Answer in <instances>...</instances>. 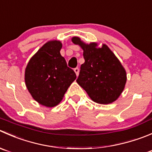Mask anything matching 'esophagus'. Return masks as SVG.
<instances>
[{
    "instance_id": "1",
    "label": "esophagus",
    "mask_w": 152,
    "mask_h": 152,
    "mask_svg": "<svg viewBox=\"0 0 152 152\" xmlns=\"http://www.w3.org/2000/svg\"><path fill=\"white\" fill-rule=\"evenodd\" d=\"M74 72L76 73V76H79V67H76V68H74Z\"/></svg>"
}]
</instances>
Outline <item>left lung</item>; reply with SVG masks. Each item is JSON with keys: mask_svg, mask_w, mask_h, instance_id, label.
Listing matches in <instances>:
<instances>
[{"mask_svg": "<svg viewBox=\"0 0 152 152\" xmlns=\"http://www.w3.org/2000/svg\"><path fill=\"white\" fill-rule=\"evenodd\" d=\"M72 42L82 48L85 58L77 83L95 102L106 104L117 100L124 90L127 77L114 53L106 45L101 48L95 42L87 45L79 37H73Z\"/></svg>", "mask_w": 152, "mask_h": 152, "instance_id": "left-lung-1", "label": "left lung"}]
</instances>
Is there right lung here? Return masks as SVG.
I'll return each mask as SVG.
<instances>
[{"label": "right lung", "mask_w": 152, "mask_h": 152, "mask_svg": "<svg viewBox=\"0 0 152 152\" xmlns=\"http://www.w3.org/2000/svg\"><path fill=\"white\" fill-rule=\"evenodd\" d=\"M61 42L50 41L30 58L25 70V83L32 98L52 107L62 100L76 75L60 53Z\"/></svg>", "instance_id": "1"}]
</instances>
